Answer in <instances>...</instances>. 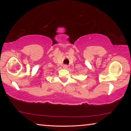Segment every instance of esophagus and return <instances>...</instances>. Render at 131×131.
I'll return each mask as SVG.
<instances>
[{
    "label": "esophagus",
    "mask_w": 131,
    "mask_h": 131,
    "mask_svg": "<svg viewBox=\"0 0 131 131\" xmlns=\"http://www.w3.org/2000/svg\"><path fill=\"white\" fill-rule=\"evenodd\" d=\"M63 69H66L68 68V66L66 65H63Z\"/></svg>",
    "instance_id": "obj_1"
}]
</instances>
